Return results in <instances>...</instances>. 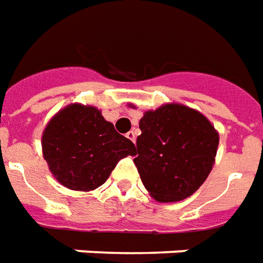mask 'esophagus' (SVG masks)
Listing matches in <instances>:
<instances>
[{"instance_id":"34e87169","label":"esophagus","mask_w":263,"mask_h":263,"mask_svg":"<svg viewBox=\"0 0 263 263\" xmlns=\"http://www.w3.org/2000/svg\"><path fill=\"white\" fill-rule=\"evenodd\" d=\"M126 137H127L128 140H132V141H133V143H135V141H136V132H133V130H130L127 135H126Z\"/></svg>"}]
</instances>
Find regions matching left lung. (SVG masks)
Listing matches in <instances>:
<instances>
[{
  "instance_id": "left-lung-1",
  "label": "left lung",
  "mask_w": 263,
  "mask_h": 263,
  "mask_svg": "<svg viewBox=\"0 0 263 263\" xmlns=\"http://www.w3.org/2000/svg\"><path fill=\"white\" fill-rule=\"evenodd\" d=\"M139 127L135 164L148 194L158 202L194 194L215 163L219 135L212 123L188 106L165 103L144 111Z\"/></svg>"
}]
</instances>
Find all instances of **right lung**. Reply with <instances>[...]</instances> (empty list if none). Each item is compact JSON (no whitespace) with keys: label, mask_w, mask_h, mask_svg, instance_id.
<instances>
[{"label":"right lung","mask_w":263,"mask_h":263,"mask_svg":"<svg viewBox=\"0 0 263 263\" xmlns=\"http://www.w3.org/2000/svg\"><path fill=\"white\" fill-rule=\"evenodd\" d=\"M42 154L58 182L87 193L100 187L122 158L135 156L136 146L98 107L70 103L46 124Z\"/></svg>","instance_id":"right-lung-1"}]
</instances>
